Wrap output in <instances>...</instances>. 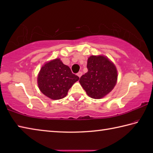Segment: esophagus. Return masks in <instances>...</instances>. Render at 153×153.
<instances>
[{"label":"esophagus","mask_w":153,"mask_h":153,"mask_svg":"<svg viewBox=\"0 0 153 153\" xmlns=\"http://www.w3.org/2000/svg\"><path fill=\"white\" fill-rule=\"evenodd\" d=\"M77 76H78L79 77H81L82 76V72H81V71H79V72H78V73H77Z\"/></svg>","instance_id":"34e87169"}]
</instances>
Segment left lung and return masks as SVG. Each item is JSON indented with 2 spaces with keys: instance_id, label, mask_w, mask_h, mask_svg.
<instances>
[{
  "instance_id": "obj_1",
  "label": "left lung",
  "mask_w": 153,
  "mask_h": 153,
  "mask_svg": "<svg viewBox=\"0 0 153 153\" xmlns=\"http://www.w3.org/2000/svg\"><path fill=\"white\" fill-rule=\"evenodd\" d=\"M88 72L80 77L79 83L90 97L100 99L108 94L117 80L116 67L105 56H90L87 62Z\"/></svg>"
}]
</instances>
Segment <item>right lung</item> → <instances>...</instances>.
<instances>
[{
    "label": "right lung",
    "mask_w": 153,
    "mask_h": 153,
    "mask_svg": "<svg viewBox=\"0 0 153 153\" xmlns=\"http://www.w3.org/2000/svg\"><path fill=\"white\" fill-rule=\"evenodd\" d=\"M79 79L60 59H55L47 62L41 68L38 76V85L46 97L59 100L66 97L70 88Z\"/></svg>",
    "instance_id": "add662e5"
}]
</instances>
